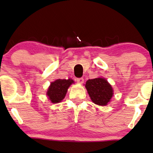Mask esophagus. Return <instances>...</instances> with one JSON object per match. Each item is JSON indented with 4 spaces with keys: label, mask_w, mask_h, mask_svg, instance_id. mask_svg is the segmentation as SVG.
Instances as JSON below:
<instances>
[{
    "label": "esophagus",
    "mask_w": 153,
    "mask_h": 153,
    "mask_svg": "<svg viewBox=\"0 0 153 153\" xmlns=\"http://www.w3.org/2000/svg\"><path fill=\"white\" fill-rule=\"evenodd\" d=\"M76 81H77V83L82 84L84 82V78H83V77H79V78H77Z\"/></svg>",
    "instance_id": "esophagus-1"
}]
</instances>
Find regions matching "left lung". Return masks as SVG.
Segmentation results:
<instances>
[{
	"mask_svg": "<svg viewBox=\"0 0 153 153\" xmlns=\"http://www.w3.org/2000/svg\"><path fill=\"white\" fill-rule=\"evenodd\" d=\"M91 100L98 105H107L113 96V89L105 78L91 79L85 85Z\"/></svg>",
	"mask_w": 153,
	"mask_h": 153,
	"instance_id": "8db88e82",
	"label": "left lung"
}]
</instances>
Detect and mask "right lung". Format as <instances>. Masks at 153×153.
<instances>
[{
	"instance_id": "add662e5",
	"label": "right lung",
	"mask_w": 153,
	"mask_h": 153,
	"mask_svg": "<svg viewBox=\"0 0 153 153\" xmlns=\"http://www.w3.org/2000/svg\"><path fill=\"white\" fill-rule=\"evenodd\" d=\"M72 83H74V80L71 79H59L51 82L47 91V96L51 102L53 103L61 102L65 97L68 88Z\"/></svg>"
}]
</instances>
